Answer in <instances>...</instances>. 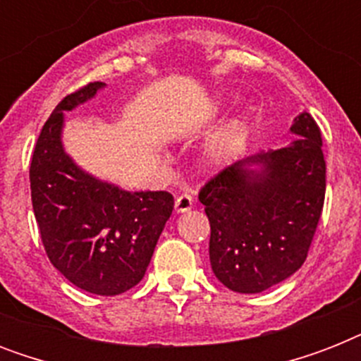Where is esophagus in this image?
Segmentation results:
<instances>
[{"label":"esophagus","mask_w":361,"mask_h":361,"mask_svg":"<svg viewBox=\"0 0 361 361\" xmlns=\"http://www.w3.org/2000/svg\"><path fill=\"white\" fill-rule=\"evenodd\" d=\"M174 208L178 214H185V212H189V209L192 208V195H189V192L180 195V197L176 198Z\"/></svg>","instance_id":"34e87169"}]
</instances>
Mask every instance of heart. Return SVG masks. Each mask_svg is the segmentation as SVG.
I'll list each match as a JSON object with an SVG mask.
<instances>
[{
	"label": "heart",
	"instance_id": "heart-1",
	"mask_svg": "<svg viewBox=\"0 0 361 361\" xmlns=\"http://www.w3.org/2000/svg\"><path fill=\"white\" fill-rule=\"evenodd\" d=\"M223 159V147L221 146H212L208 149V161L209 163H219Z\"/></svg>",
	"mask_w": 361,
	"mask_h": 361
}]
</instances>
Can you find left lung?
<instances>
[{"mask_svg":"<svg viewBox=\"0 0 361 361\" xmlns=\"http://www.w3.org/2000/svg\"><path fill=\"white\" fill-rule=\"evenodd\" d=\"M298 138L247 157L198 192L208 215L209 262L234 292L257 294L302 268L326 195L322 136L311 114L290 127Z\"/></svg>","mask_w":361,"mask_h":361,"instance_id":"8db88e82","label":"left lung"}]
</instances>
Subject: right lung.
Returning a JSON list of instances; mask_svg holds the SVG:
<instances>
[{
  "instance_id": "add662e5",
  "label": "right lung",
  "mask_w": 361,
  "mask_h": 361,
  "mask_svg": "<svg viewBox=\"0 0 361 361\" xmlns=\"http://www.w3.org/2000/svg\"><path fill=\"white\" fill-rule=\"evenodd\" d=\"M103 87V82H92L54 109L33 149L30 181L33 214L54 268L82 290L116 296L146 274L174 197L166 191H123L87 174L67 155L63 112Z\"/></svg>"
}]
</instances>
